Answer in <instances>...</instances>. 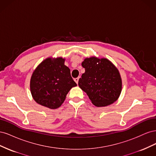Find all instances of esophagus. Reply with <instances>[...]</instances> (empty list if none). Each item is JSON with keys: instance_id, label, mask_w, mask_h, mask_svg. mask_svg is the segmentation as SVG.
I'll use <instances>...</instances> for the list:
<instances>
[{"instance_id": "1", "label": "esophagus", "mask_w": 156, "mask_h": 156, "mask_svg": "<svg viewBox=\"0 0 156 156\" xmlns=\"http://www.w3.org/2000/svg\"><path fill=\"white\" fill-rule=\"evenodd\" d=\"M79 77H77V78H75V79H74V81H75V82L77 84H78V82H79Z\"/></svg>"}]
</instances>
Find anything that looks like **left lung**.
Listing matches in <instances>:
<instances>
[{
  "mask_svg": "<svg viewBox=\"0 0 156 156\" xmlns=\"http://www.w3.org/2000/svg\"><path fill=\"white\" fill-rule=\"evenodd\" d=\"M85 69L79 80V86L85 92L93 104L105 107L119 99L122 87L119 69L109 60L91 56L81 64Z\"/></svg>",
  "mask_w": 156,
  "mask_h": 156,
  "instance_id": "obj_1",
  "label": "left lung"
}]
</instances>
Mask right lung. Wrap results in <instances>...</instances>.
<instances>
[{"mask_svg": "<svg viewBox=\"0 0 156 156\" xmlns=\"http://www.w3.org/2000/svg\"><path fill=\"white\" fill-rule=\"evenodd\" d=\"M62 57H48L33 72L30 89L34 100L38 104L55 109L64 103L70 89L77 86L64 64Z\"/></svg>", "mask_w": 156, "mask_h": 156, "instance_id": "obj_1", "label": "right lung"}]
</instances>
